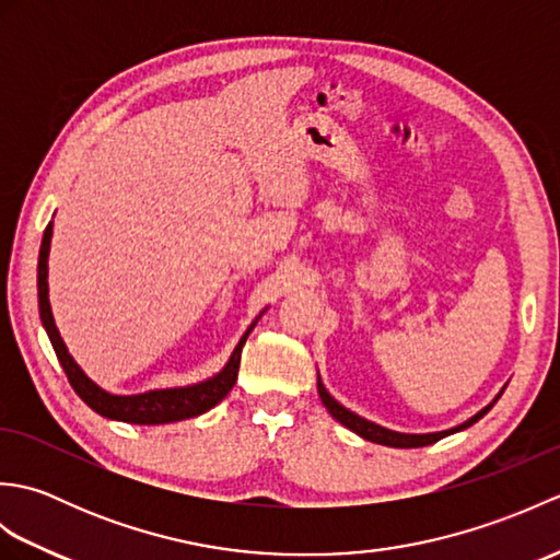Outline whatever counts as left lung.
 Here are the masks:
<instances>
[{"label": "left lung", "instance_id": "8db88e82", "mask_svg": "<svg viewBox=\"0 0 560 560\" xmlns=\"http://www.w3.org/2000/svg\"><path fill=\"white\" fill-rule=\"evenodd\" d=\"M503 389L498 392V397L491 404H486V407L479 413H474L471 419H467V421L455 425V428H447V431H438V433H399V431H389V428H385V425H377L373 421H368V419H363V416L353 413L351 409L343 407V404H339L335 397L329 395L327 387L323 385V380H319V373H317V395H319V399H323L327 411L331 413V419H337L341 425H347L349 431H353L355 435H361L363 440H371V443L387 445V447H425V445H433V443H438V440H443V438H447L452 433H459V431H464V428H469V425L477 423L479 419H483V416L491 411L493 404L501 399Z\"/></svg>", "mask_w": 560, "mask_h": 560}]
</instances>
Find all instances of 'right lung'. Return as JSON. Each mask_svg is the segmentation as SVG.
Returning <instances> with one entry per match:
<instances>
[{"label": "right lung", "instance_id": "add662e5", "mask_svg": "<svg viewBox=\"0 0 560 560\" xmlns=\"http://www.w3.org/2000/svg\"><path fill=\"white\" fill-rule=\"evenodd\" d=\"M50 243H52V221L47 223L40 243V255H38V307H40V323L50 337L52 349L57 353V361L62 363L65 373L69 377V385L74 387L77 395L89 404V407L105 416L110 421H125V423H137V425H161V423H175L192 419V416L207 413L209 409L217 407L223 397L233 389L237 380V368H241V351L249 337V331L255 329L257 319L261 317V311L253 325L245 329L241 341L235 343L229 363H225L217 375H211L201 383L185 385V387H163V389H149L139 392V395H113V392L103 389L101 385L93 383V380L81 371V365L71 359L65 339L59 337V329L55 325L52 307H50V289H47V257H50Z\"/></svg>", "mask_w": 560, "mask_h": 560}]
</instances>
